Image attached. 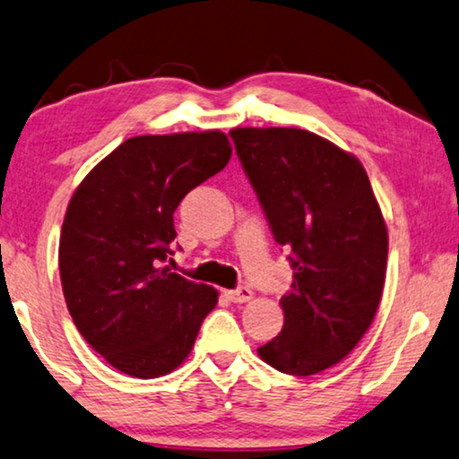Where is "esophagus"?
<instances>
[{"label": "esophagus", "instance_id": "34e87169", "mask_svg": "<svg viewBox=\"0 0 459 459\" xmlns=\"http://www.w3.org/2000/svg\"><path fill=\"white\" fill-rule=\"evenodd\" d=\"M225 297H228L231 303H247V300L253 299V290H250L248 286H242V288H236V290H228L225 292Z\"/></svg>", "mask_w": 459, "mask_h": 459}]
</instances>
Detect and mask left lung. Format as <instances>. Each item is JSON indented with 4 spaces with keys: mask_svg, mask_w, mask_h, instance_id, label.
<instances>
[{
    "mask_svg": "<svg viewBox=\"0 0 459 459\" xmlns=\"http://www.w3.org/2000/svg\"><path fill=\"white\" fill-rule=\"evenodd\" d=\"M238 159L294 280L284 328L256 353L278 372L311 376L341 363L378 311L388 231L357 156L294 127H236Z\"/></svg>",
    "mask_w": 459,
    "mask_h": 459,
    "instance_id": "8db88e82",
    "label": "left lung"
}]
</instances>
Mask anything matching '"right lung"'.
Returning a JSON list of instances; mask_svg holds the SVG:
<instances>
[{"label":"right lung","mask_w":459,"mask_h":459,"mask_svg":"<svg viewBox=\"0 0 459 459\" xmlns=\"http://www.w3.org/2000/svg\"><path fill=\"white\" fill-rule=\"evenodd\" d=\"M231 159L223 131L137 135L98 162L74 190L58 263L68 313L118 372L159 378L186 361L219 292L165 265L173 212Z\"/></svg>","instance_id":"add662e5"}]
</instances>
